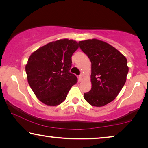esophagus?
<instances>
[{"instance_id": "34e87169", "label": "esophagus", "mask_w": 148, "mask_h": 148, "mask_svg": "<svg viewBox=\"0 0 148 148\" xmlns=\"http://www.w3.org/2000/svg\"><path fill=\"white\" fill-rule=\"evenodd\" d=\"M83 79H84V74H81V75H79V80L80 82L81 81H82V80H83Z\"/></svg>"}]
</instances>
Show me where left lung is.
I'll return each instance as SVG.
<instances>
[{
	"mask_svg": "<svg viewBox=\"0 0 148 148\" xmlns=\"http://www.w3.org/2000/svg\"><path fill=\"white\" fill-rule=\"evenodd\" d=\"M79 45L91 62L92 87L84 99L91 106H105L116 99L126 82L127 60L114 47L98 39L79 41Z\"/></svg>",
	"mask_w": 148,
	"mask_h": 148,
	"instance_id": "1",
	"label": "left lung"
}]
</instances>
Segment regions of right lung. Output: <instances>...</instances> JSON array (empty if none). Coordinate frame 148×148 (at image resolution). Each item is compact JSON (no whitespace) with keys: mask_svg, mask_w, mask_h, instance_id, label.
<instances>
[{"mask_svg":"<svg viewBox=\"0 0 148 148\" xmlns=\"http://www.w3.org/2000/svg\"><path fill=\"white\" fill-rule=\"evenodd\" d=\"M74 40L60 39L39 47L25 65L27 78L36 98L50 106L61 104L77 78L70 72L72 56L78 49Z\"/></svg>","mask_w":148,"mask_h":148,"instance_id":"right-lung-1","label":"right lung"}]
</instances>
